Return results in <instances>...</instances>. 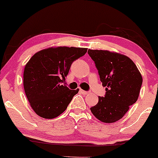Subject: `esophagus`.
Wrapping results in <instances>:
<instances>
[{"mask_svg": "<svg viewBox=\"0 0 158 158\" xmlns=\"http://www.w3.org/2000/svg\"><path fill=\"white\" fill-rule=\"evenodd\" d=\"M80 92H81V94H84V95H86V94H89V91H86L82 90V89H80Z\"/></svg>", "mask_w": 158, "mask_h": 158, "instance_id": "esophagus-1", "label": "esophagus"}]
</instances>
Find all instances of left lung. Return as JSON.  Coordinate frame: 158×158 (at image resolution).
<instances>
[{
	"mask_svg": "<svg viewBox=\"0 0 158 158\" xmlns=\"http://www.w3.org/2000/svg\"><path fill=\"white\" fill-rule=\"evenodd\" d=\"M94 61L106 94L99 97L91 107L94 116L105 123L119 120L139 98L142 77L134 62L127 56L108 50H89Z\"/></svg>",
	"mask_w": 158,
	"mask_h": 158,
	"instance_id": "left-lung-1",
	"label": "left lung"
}]
</instances>
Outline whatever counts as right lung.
<instances>
[{
  "mask_svg": "<svg viewBox=\"0 0 158 158\" xmlns=\"http://www.w3.org/2000/svg\"><path fill=\"white\" fill-rule=\"evenodd\" d=\"M86 52L87 48L58 47L41 50L31 58L25 67L23 85L36 114L53 118L67 109L79 89L70 90L65 77L73 62Z\"/></svg>",
  "mask_w": 158,
  "mask_h": 158,
  "instance_id": "add662e5",
  "label": "right lung"
}]
</instances>
